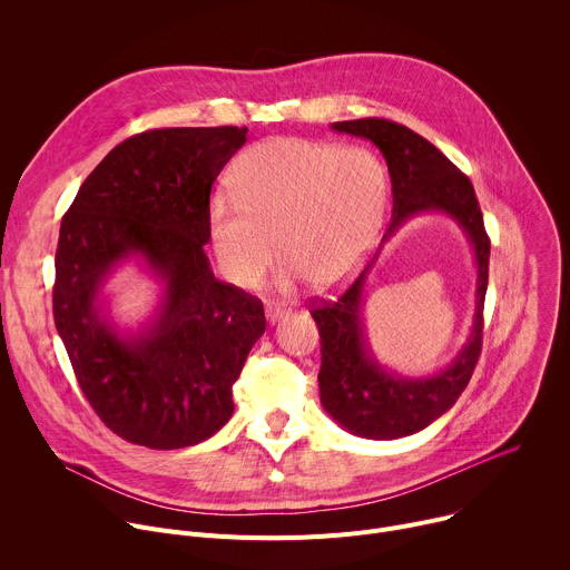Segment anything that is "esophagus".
<instances>
[{
  "label": "esophagus",
  "instance_id": "1",
  "mask_svg": "<svg viewBox=\"0 0 570 570\" xmlns=\"http://www.w3.org/2000/svg\"><path fill=\"white\" fill-rule=\"evenodd\" d=\"M284 315H286V308H284V306H279V304H268V306H266V317H268L271 324L279 322Z\"/></svg>",
  "mask_w": 570,
  "mask_h": 570
}]
</instances>
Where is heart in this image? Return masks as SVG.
<instances>
[{
	"mask_svg": "<svg viewBox=\"0 0 570 570\" xmlns=\"http://www.w3.org/2000/svg\"><path fill=\"white\" fill-rule=\"evenodd\" d=\"M385 198V169L370 150L271 139L240 157L232 198L212 203V248L232 284L255 286L275 259V239L284 284L299 275L330 288L374 246Z\"/></svg>",
	"mask_w": 570,
	"mask_h": 570,
	"instance_id": "obj_1",
	"label": "heart"
}]
</instances>
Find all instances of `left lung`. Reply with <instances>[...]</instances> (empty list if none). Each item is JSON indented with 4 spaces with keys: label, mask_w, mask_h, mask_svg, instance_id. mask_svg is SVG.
<instances>
[{
    "label": "left lung",
    "mask_w": 570,
    "mask_h": 570,
    "mask_svg": "<svg viewBox=\"0 0 570 570\" xmlns=\"http://www.w3.org/2000/svg\"><path fill=\"white\" fill-rule=\"evenodd\" d=\"M332 128L370 139L385 157L392 183V223L381 247L403 222L435 210L446 213L461 225L474 250L476 311L470 338L452 365L431 377L394 375L377 363L368 347L362 304L364 284L377 253L338 299L322 302L311 311L322 345L317 374L322 409L338 426L358 438L396 440L420 433L442 417L473 374L482 345L490 238L482 225L473 185L429 139L387 119L336 121Z\"/></svg>",
    "instance_id": "obj_1"
}]
</instances>
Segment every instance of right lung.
<instances>
[{
	"label": "right lung",
	"mask_w": 570,
	"mask_h": 570,
	"mask_svg": "<svg viewBox=\"0 0 570 570\" xmlns=\"http://www.w3.org/2000/svg\"><path fill=\"white\" fill-rule=\"evenodd\" d=\"M248 128H161L115 146L62 216L53 322L101 422L148 449L194 446L234 413L232 385L266 332L257 297L214 277L209 194ZM135 258L161 284L154 315L119 331L105 282Z\"/></svg>",
	"instance_id": "add662e5"
}]
</instances>
